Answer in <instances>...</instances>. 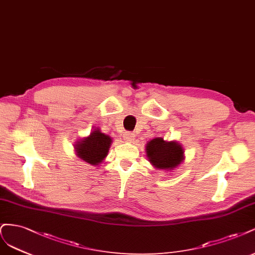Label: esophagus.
I'll use <instances>...</instances> for the list:
<instances>
[{"mask_svg": "<svg viewBox=\"0 0 255 255\" xmlns=\"http://www.w3.org/2000/svg\"><path fill=\"white\" fill-rule=\"evenodd\" d=\"M124 139L126 142H132L134 139V134L131 132H125L124 133Z\"/></svg>", "mask_w": 255, "mask_h": 255, "instance_id": "1", "label": "esophagus"}]
</instances>
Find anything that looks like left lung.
Wrapping results in <instances>:
<instances>
[{
  "label": "left lung",
  "instance_id": "1",
  "mask_svg": "<svg viewBox=\"0 0 255 255\" xmlns=\"http://www.w3.org/2000/svg\"><path fill=\"white\" fill-rule=\"evenodd\" d=\"M182 146L177 142H166L162 137L152 138L146 144L149 162L159 169H172L183 161Z\"/></svg>",
  "mask_w": 255,
  "mask_h": 255
}]
</instances>
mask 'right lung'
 Returning a JSON list of instances; mask_svg holds the SVG:
<instances>
[{
    "mask_svg": "<svg viewBox=\"0 0 255 255\" xmlns=\"http://www.w3.org/2000/svg\"><path fill=\"white\" fill-rule=\"evenodd\" d=\"M112 138L96 128L89 136L81 138L75 144L78 157L91 165H98L108 154Z\"/></svg>",
    "mask_w": 255,
    "mask_h": 255,
    "instance_id": "obj_1",
    "label": "right lung"
}]
</instances>
